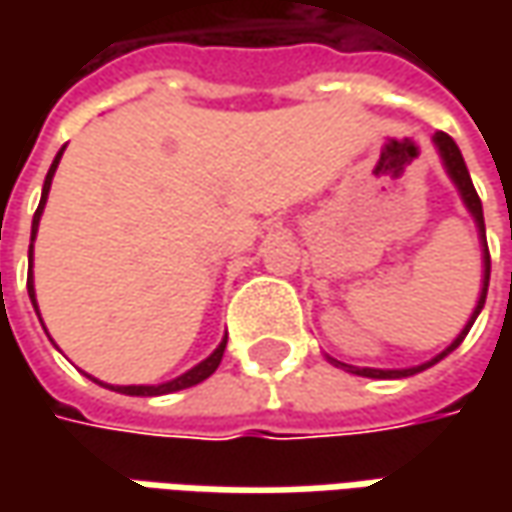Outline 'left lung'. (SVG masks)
<instances>
[{"instance_id": "1", "label": "left lung", "mask_w": 512, "mask_h": 512, "mask_svg": "<svg viewBox=\"0 0 512 512\" xmlns=\"http://www.w3.org/2000/svg\"><path fill=\"white\" fill-rule=\"evenodd\" d=\"M433 142H436V148H439V153H442L444 159V168H447V173H450V179L459 185V190H462V199L464 205L470 207V213L476 216V225H479V233H482V242H484V287H482V299H479V305H476V310H473V316H470V322H467V327H464L462 333H459V339L450 344L444 353H439L433 362L422 364V367H410V370H373V367H353V364H344V362H336V359H330V362L336 364V367H344L347 373H356V376H370V379H402V376H413V373H422V370H427L430 364L442 362L447 353H453L459 344L464 342V336L470 333V327H473V322H476V316L482 313L484 307V299H487V285H490V250H487V236H484V213H482V199H479V193H476V187H473V179H470V173H467V165H464L462 159V150H459V145L444 133V130H436V136H433Z\"/></svg>"}]
</instances>
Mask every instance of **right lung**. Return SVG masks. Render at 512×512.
<instances>
[{
	"mask_svg": "<svg viewBox=\"0 0 512 512\" xmlns=\"http://www.w3.org/2000/svg\"><path fill=\"white\" fill-rule=\"evenodd\" d=\"M59 159H62V150L56 153V159H53V165H50L48 176H45V187H42V202L36 207V213H33V227H30V239L36 236V227H39V216H42V207H45V199H48V190H50V179H53V173H56V165H59ZM28 262H33V245L28 247ZM28 293H30V302L36 307V299H33V282H30L28 276ZM225 344L227 339H222V344L207 356L205 362L196 364L193 370H187L185 376H179V379H173V382L165 384H156V387H145V384H130V387H110V390H119V393H125V396H165V393H176V390H185V387H193V384L205 382L207 376H213L216 373V367L222 362V356H225Z\"/></svg>",
	"mask_w": 512,
	"mask_h": 512,
	"instance_id": "1",
	"label": "right lung"
}]
</instances>
